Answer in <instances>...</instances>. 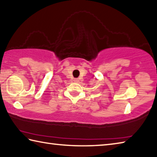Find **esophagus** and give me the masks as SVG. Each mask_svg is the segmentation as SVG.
Listing matches in <instances>:
<instances>
[{
    "label": "esophagus",
    "instance_id": "34e87169",
    "mask_svg": "<svg viewBox=\"0 0 157 157\" xmlns=\"http://www.w3.org/2000/svg\"><path fill=\"white\" fill-rule=\"evenodd\" d=\"M74 82H79V79H78V78L74 79Z\"/></svg>",
    "mask_w": 157,
    "mask_h": 157
}]
</instances>
